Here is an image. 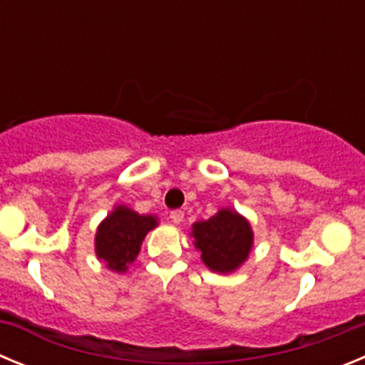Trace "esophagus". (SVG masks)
<instances>
[{
	"label": "esophagus",
	"mask_w": 365,
	"mask_h": 365,
	"mask_svg": "<svg viewBox=\"0 0 365 365\" xmlns=\"http://www.w3.org/2000/svg\"><path fill=\"white\" fill-rule=\"evenodd\" d=\"M170 219H172V222L179 225V222H182V219H185V212H182V210H173L172 214H170Z\"/></svg>",
	"instance_id": "1"
}]
</instances>
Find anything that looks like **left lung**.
I'll list each match as a JSON object with an SVG mask.
<instances>
[{
  "instance_id": "8db88e82",
  "label": "left lung",
  "mask_w": 365,
  "mask_h": 365,
  "mask_svg": "<svg viewBox=\"0 0 365 365\" xmlns=\"http://www.w3.org/2000/svg\"><path fill=\"white\" fill-rule=\"evenodd\" d=\"M193 245L201 259L214 272L228 274L240 269L252 250L254 232L250 222L230 208H222L206 221L192 225Z\"/></svg>"
}]
</instances>
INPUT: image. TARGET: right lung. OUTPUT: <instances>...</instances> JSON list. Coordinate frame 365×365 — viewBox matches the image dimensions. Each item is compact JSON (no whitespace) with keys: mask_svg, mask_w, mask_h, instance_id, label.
<instances>
[{"mask_svg":"<svg viewBox=\"0 0 365 365\" xmlns=\"http://www.w3.org/2000/svg\"><path fill=\"white\" fill-rule=\"evenodd\" d=\"M157 225L155 215H140L128 206H117L98 225L95 237L96 256L106 261L108 269L125 272L128 265L138 256L146 234Z\"/></svg>","mask_w":365,"mask_h":365,"instance_id":"obj_1","label":"right lung"}]
</instances>
